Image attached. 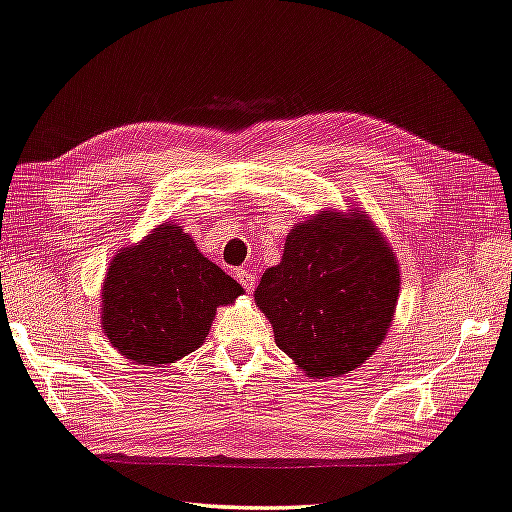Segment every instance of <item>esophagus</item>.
<instances>
[{"label":"esophagus","mask_w":512,"mask_h":512,"mask_svg":"<svg viewBox=\"0 0 512 512\" xmlns=\"http://www.w3.org/2000/svg\"><path fill=\"white\" fill-rule=\"evenodd\" d=\"M235 277H237V282L248 290V293H253V288H255V275L253 273H248V270L239 268V270H235Z\"/></svg>","instance_id":"esophagus-1"}]
</instances>
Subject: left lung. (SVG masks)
<instances>
[{"label":"left lung","instance_id":"left-lung-1","mask_svg":"<svg viewBox=\"0 0 512 512\" xmlns=\"http://www.w3.org/2000/svg\"><path fill=\"white\" fill-rule=\"evenodd\" d=\"M393 248L362 210H319L290 230L255 290L275 344L308 377H339L384 342L399 297Z\"/></svg>","mask_w":512,"mask_h":512}]
</instances>
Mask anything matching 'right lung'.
I'll return each mask as SVG.
<instances>
[{
    "label": "right lung",
    "instance_id": "right-lung-1",
    "mask_svg": "<svg viewBox=\"0 0 512 512\" xmlns=\"http://www.w3.org/2000/svg\"><path fill=\"white\" fill-rule=\"evenodd\" d=\"M244 288L173 222L117 250L102 286V328L135 364H175L204 344L219 306Z\"/></svg>",
    "mask_w": 512,
    "mask_h": 512
}]
</instances>
